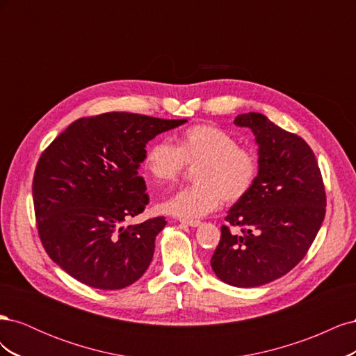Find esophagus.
<instances>
[{
  "instance_id": "1",
  "label": "esophagus",
  "mask_w": 356,
  "mask_h": 356,
  "mask_svg": "<svg viewBox=\"0 0 356 356\" xmlns=\"http://www.w3.org/2000/svg\"><path fill=\"white\" fill-rule=\"evenodd\" d=\"M179 222L187 224V225H190V227H197V225L202 224L199 220H179Z\"/></svg>"
}]
</instances>
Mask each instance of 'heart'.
Masks as SVG:
<instances>
[{
	"label": "heart",
	"instance_id": "heart-1",
	"mask_svg": "<svg viewBox=\"0 0 356 356\" xmlns=\"http://www.w3.org/2000/svg\"><path fill=\"white\" fill-rule=\"evenodd\" d=\"M196 184L178 190L160 203V209L178 218L195 220L217 209L221 202L243 199L258 175L257 156L239 145L238 138L213 124H196L177 136L172 145L163 139L147 148L144 169L160 184L177 181L186 165H196Z\"/></svg>",
	"mask_w": 356,
	"mask_h": 356
}]
</instances>
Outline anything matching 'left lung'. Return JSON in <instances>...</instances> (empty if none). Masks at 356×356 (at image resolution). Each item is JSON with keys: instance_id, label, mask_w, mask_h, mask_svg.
I'll return each mask as SVG.
<instances>
[{"instance_id": "obj_1", "label": "left lung", "mask_w": 356, "mask_h": 356, "mask_svg": "<svg viewBox=\"0 0 356 356\" xmlns=\"http://www.w3.org/2000/svg\"><path fill=\"white\" fill-rule=\"evenodd\" d=\"M258 145V175L248 195L230 208L211 267L222 282L252 288L286 275L303 260L325 217V187L314 152L303 138L260 113L241 114Z\"/></svg>"}]
</instances>
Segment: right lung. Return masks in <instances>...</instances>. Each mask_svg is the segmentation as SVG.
<instances>
[{
  "label": "right lung",
  "mask_w": 356,
  "mask_h": 356,
  "mask_svg": "<svg viewBox=\"0 0 356 356\" xmlns=\"http://www.w3.org/2000/svg\"><path fill=\"white\" fill-rule=\"evenodd\" d=\"M186 122L132 113L83 117L44 149L32 181L37 227L49 257L70 276L122 289L145 273L166 220L123 222L148 204L138 175L145 145Z\"/></svg>",
  "instance_id": "add662e5"
}]
</instances>
